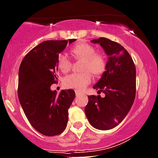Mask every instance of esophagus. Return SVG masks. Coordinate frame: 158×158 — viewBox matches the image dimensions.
Wrapping results in <instances>:
<instances>
[{
    "label": "esophagus",
    "instance_id": "34e87169",
    "mask_svg": "<svg viewBox=\"0 0 158 158\" xmlns=\"http://www.w3.org/2000/svg\"><path fill=\"white\" fill-rule=\"evenodd\" d=\"M75 94H76V96H79V95H81V94H82V93L80 92V91H75Z\"/></svg>",
    "mask_w": 158,
    "mask_h": 158
}]
</instances>
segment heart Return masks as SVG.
<instances>
[{
  "label": "heart",
  "instance_id": "obj_1",
  "mask_svg": "<svg viewBox=\"0 0 158 158\" xmlns=\"http://www.w3.org/2000/svg\"><path fill=\"white\" fill-rule=\"evenodd\" d=\"M70 54L74 59L83 60L82 70L83 73H73L64 78V84L67 88L81 90L90 84L91 73L99 75L105 70L106 60L105 56L96 52L94 46L88 43H77L72 46ZM72 63L70 58L65 54H62L58 58V67L63 73H67L71 68Z\"/></svg>",
  "mask_w": 158,
  "mask_h": 158
}]
</instances>
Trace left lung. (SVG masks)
I'll return each mask as SVG.
<instances>
[{
  "mask_svg": "<svg viewBox=\"0 0 158 158\" xmlns=\"http://www.w3.org/2000/svg\"><path fill=\"white\" fill-rule=\"evenodd\" d=\"M98 43L109 56L106 70L93 88L106 96L89 95L85 109L90 124L107 130L114 128L127 116L136 96V67L127 49L107 38L91 40Z\"/></svg>",
  "mask_w": 158,
  "mask_h": 158,
  "instance_id": "obj_1",
  "label": "left lung"
}]
</instances>
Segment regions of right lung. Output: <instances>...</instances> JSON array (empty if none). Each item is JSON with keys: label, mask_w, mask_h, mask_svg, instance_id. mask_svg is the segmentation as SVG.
I'll return each mask as SVG.
<instances>
[{"label": "right lung", "mask_w": 158, "mask_h": 158, "mask_svg": "<svg viewBox=\"0 0 158 158\" xmlns=\"http://www.w3.org/2000/svg\"><path fill=\"white\" fill-rule=\"evenodd\" d=\"M75 40L43 42L25 55L19 67V102L31 127L45 136L59 135L67 127L74 91L57 94L50 87L57 80L59 53Z\"/></svg>", "instance_id": "right-lung-1"}]
</instances>
